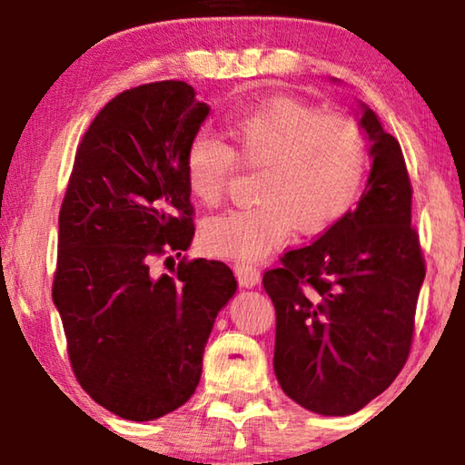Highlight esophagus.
<instances>
[{
    "label": "esophagus",
    "mask_w": 465,
    "mask_h": 465,
    "mask_svg": "<svg viewBox=\"0 0 465 465\" xmlns=\"http://www.w3.org/2000/svg\"><path fill=\"white\" fill-rule=\"evenodd\" d=\"M233 269H235V277H238L242 287H254V285H258V281H261V272H258L256 266H252L248 262L238 261L233 264Z\"/></svg>",
    "instance_id": "esophagus-1"
}]
</instances>
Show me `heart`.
<instances>
[{
	"label": "heart",
	"instance_id": "b5f03b06",
	"mask_svg": "<svg viewBox=\"0 0 465 465\" xmlns=\"http://www.w3.org/2000/svg\"><path fill=\"white\" fill-rule=\"evenodd\" d=\"M219 141L196 135L184 152L186 186L204 207L223 201L235 160L258 168L242 207L209 219L203 243L211 254L256 261L289 232L320 233L357 201L365 180V137L338 113L295 98H272L222 121Z\"/></svg>",
	"mask_w": 465,
	"mask_h": 465
}]
</instances>
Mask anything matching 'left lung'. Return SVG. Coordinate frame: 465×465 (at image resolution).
Listing matches in <instances>:
<instances>
[{
	"label": "left lung",
	"instance_id": "left-lung-1",
	"mask_svg": "<svg viewBox=\"0 0 465 465\" xmlns=\"http://www.w3.org/2000/svg\"><path fill=\"white\" fill-rule=\"evenodd\" d=\"M361 127L373 168L357 207L262 277L277 313L281 388L326 416L361 411L402 371L427 272L402 147L373 110L363 108Z\"/></svg>",
	"mask_w": 465,
	"mask_h": 465
}]
</instances>
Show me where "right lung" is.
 Wrapping results in <instances>:
<instances>
[{"label":"right lung","mask_w":465,"mask_h":465,"mask_svg":"<svg viewBox=\"0 0 465 465\" xmlns=\"http://www.w3.org/2000/svg\"><path fill=\"white\" fill-rule=\"evenodd\" d=\"M207 114L186 82L121 92L84 133L61 203L53 302L69 363L94 402L127 420L160 419L193 396L217 312L238 287L207 258L151 271L193 242L184 152Z\"/></svg>","instance_id":"add662e5"}]
</instances>
